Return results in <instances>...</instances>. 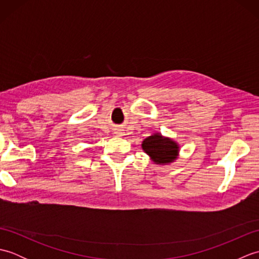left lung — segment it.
I'll return each mask as SVG.
<instances>
[{
  "label": "left lung",
  "mask_w": 259,
  "mask_h": 259,
  "mask_svg": "<svg viewBox=\"0 0 259 259\" xmlns=\"http://www.w3.org/2000/svg\"><path fill=\"white\" fill-rule=\"evenodd\" d=\"M142 149L157 164H168L174 162L179 155V145L172 139L153 134L142 141Z\"/></svg>",
  "instance_id": "obj_1"
}]
</instances>
